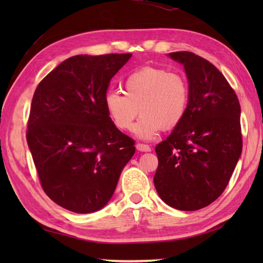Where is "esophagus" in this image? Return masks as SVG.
<instances>
[{
  "label": "esophagus",
  "instance_id": "1",
  "mask_svg": "<svg viewBox=\"0 0 263 263\" xmlns=\"http://www.w3.org/2000/svg\"><path fill=\"white\" fill-rule=\"evenodd\" d=\"M137 149L139 152H152V148H150L148 144H143V143H137Z\"/></svg>",
  "mask_w": 263,
  "mask_h": 263
}]
</instances>
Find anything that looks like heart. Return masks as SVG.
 Wrapping results in <instances>:
<instances>
[{
    "instance_id": "obj_1",
    "label": "heart",
    "mask_w": 263,
    "mask_h": 263,
    "mask_svg": "<svg viewBox=\"0 0 263 263\" xmlns=\"http://www.w3.org/2000/svg\"><path fill=\"white\" fill-rule=\"evenodd\" d=\"M190 99L187 79L178 72L156 66H143L128 74L123 81V93L109 90L104 105L110 122L121 131H130L135 120L136 135L149 140L161 128L180 124Z\"/></svg>"
}]
</instances>
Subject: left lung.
<instances>
[{
	"label": "left lung",
	"mask_w": 263,
	"mask_h": 263,
	"mask_svg": "<svg viewBox=\"0 0 263 263\" xmlns=\"http://www.w3.org/2000/svg\"><path fill=\"white\" fill-rule=\"evenodd\" d=\"M184 65L190 88L185 115L156 147L154 177L161 200L173 208L199 210L224 192L242 153L241 106L226 78L191 52L170 53Z\"/></svg>",
	"instance_id": "obj_1"
}]
</instances>
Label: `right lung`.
I'll list each match as a JSON object with an SVG mask.
<instances>
[{
    "label": "right lung",
    "instance_id": "add662e5",
    "mask_svg": "<svg viewBox=\"0 0 263 263\" xmlns=\"http://www.w3.org/2000/svg\"><path fill=\"white\" fill-rule=\"evenodd\" d=\"M132 54L76 55L44 78L33 93L27 142L45 193L77 214L107 204L135 140L110 122L104 99Z\"/></svg>",
    "mask_w": 263,
    "mask_h": 263
}]
</instances>
